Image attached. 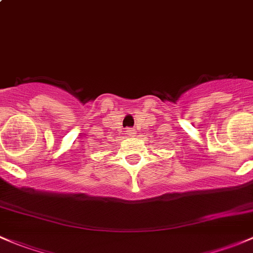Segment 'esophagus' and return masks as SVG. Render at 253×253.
Masks as SVG:
<instances>
[{
	"label": "esophagus",
	"instance_id": "esophagus-1",
	"mask_svg": "<svg viewBox=\"0 0 253 253\" xmlns=\"http://www.w3.org/2000/svg\"><path fill=\"white\" fill-rule=\"evenodd\" d=\"M126 132L129 134V136H134V134H136V129L131 128V127H129V128H127Z\"/></svg>",
	"mask_w": 253,
	"mask_h": 253
}]
</instances>
